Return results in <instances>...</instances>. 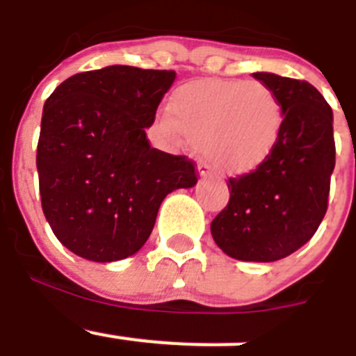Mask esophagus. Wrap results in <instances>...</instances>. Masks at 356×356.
<instances>
[{
	"mask_svg": "<svg viewBox=\"0 0 356 356\" xmlns=\"http://www.w3.org/2000/svg\"><path fill=\"white\" fill-rule=\"evenodd\" d=\"M198 175H200L202 179H207V177H211L209 166H207V165H204V163H200V165H198Z\"/></svg>",
	"mask_w": 356,
	"mask_h": 356,
	"instance_id": "34e87169",
	"label": "esophagus"
}]
</instances>
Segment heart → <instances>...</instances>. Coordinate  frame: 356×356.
Instances as JSON below:
<instances>
[{
	"mask_svg": "<svg viewBox=\"0 0 356 356\" xmlns=\"http://www.w3.org/2000/svg\"><path fill=\"white\" fill-rule=\"evenodd\" d=\"M158 127L198 145L218 174L243 175L270 158L284 129V108L270 86L243 79H204L179 86Z\"/></svg>",
	"mask_w": 356,
	"mask_h": 356,
	"instance_id": "b5f03b06",
	"label": "heart"
}]
</instances>
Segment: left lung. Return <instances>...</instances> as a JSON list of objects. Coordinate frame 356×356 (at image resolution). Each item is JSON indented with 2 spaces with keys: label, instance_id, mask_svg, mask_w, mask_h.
<instances>
[{
  "label": "left lung",
  "instance_id": "1",
  "mask_svg": "<svg viewBox=\"0 0 356 356\" xmlns=\"http://www.w3.org/2000/svg\"><path fill=\"white\" fill-rule=\"evenodd\" d=\"M284 108L271 156L250 174L230 177V198L211 223L214 241L239 261L273 262L302 248L328 209L335 166L334 115L310 83L254 72Z\"/></svg>",
  "mask_w": 356,
  "mask_h": 356
}]
</instances>
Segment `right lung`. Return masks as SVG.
<instances>
[{
	"mask_svg": "<svg viewBox=\"0 0 356 356\" xmlns=\"http://www.w3.org/2000/svg\"><path fill=\"white\" fill-rule=\"evenodd\" d=\"M175 70L110 65L70 76L47 97L37 145L40 200L63 246L94 262L136 254L163 198L197 184L195 163L152 149L145 127Z\"/></svg>",
	"mask_w": 356,
	"mask_h": 356,
	"instance_id": "right-lung-1",
	"label": "right lung"
}]
</instances>
